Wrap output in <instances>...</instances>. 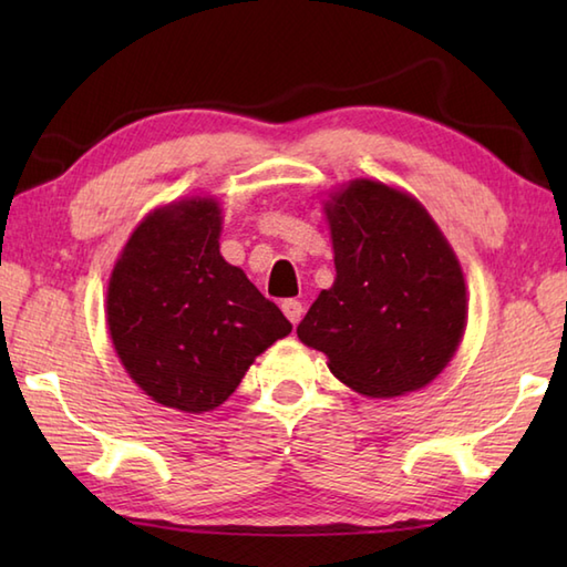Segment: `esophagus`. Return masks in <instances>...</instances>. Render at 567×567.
<instances>
[{"mask_svg":"<svg viewBox=\"0 0 567 567\" xmlns=\"http://www.w3.org/2000/svg\"><path fill=\"white\" fill-rule=\"evenodd\" d=\"M282 311L292 323H299V319L305 317V307H302V302H299V299H285Z\"/></svg>","mask_w":567,"mask_h":567,"instance_id":"esophagus-1","label":"esophagus"}]
</instances>
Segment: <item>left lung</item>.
Returning a JSON list of instances; mask_svg holds the SVG:
<instances>
[{
  "label": "left lung",
  "instance_id": "1",
  "mask_svg": "<svg viewBox=\"0 0 567 567\" xmlns=\"http://www.w3.org/2000/svg\"><path fill=\"white\" fill-rule=\"evenodd\" d=\"M336 280L297 327L299 341L365 396L426 388L451 363L467 321L465 277L421 204L378 179L327 202Z\"/></svg>",
  "mask_w": 567,
  "mask_h": 567
}]
</instances>
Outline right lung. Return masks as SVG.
Instances as JSON below:
<instances>
[{"instance_id":"add662e5","label":"right lung","mask_w":567,"mask_h":567,"mask_svg":"<svg viewBox=\"0 0 567 567\" xmlns=\"http://www.w3.org/2000/svg\"><path fill=\"white\" fill-rule=\"evenodd\" d=\"M221 209L187 197L151 212L118 256L106 323L128 378L187 414L224 404L292 323L219 252Z\"/></svg>"}]
</instances>
